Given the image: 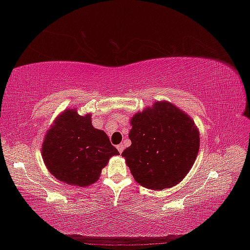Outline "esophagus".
Segmentation results:
<instances>
[{"mask_svg": "<svg viewBox=\"0 0 250 250\" xmlns=\"http://www.w3.org/2000/svg\"><path fill=\"white\" fill-rule=\"evenodd\" d=\"M117 149H118V151H119L120 153H121V152L124 151V149H125V145H124V143H121V145L118 146H117Z\"/></svg>", "mask_w": 250, "mask_h": 250, "instance_id": "34e87169", "label": "esophagus"}]
</instances>
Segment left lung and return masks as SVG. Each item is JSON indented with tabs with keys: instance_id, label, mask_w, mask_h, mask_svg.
<instances>
[{
	"instance_id": "1",
	"label": "left lung",
	"mask_w": 250,
	"mask_h": 250,
	"mask_svg": "<svg viewBox=\"0 0 250 250\" xmlns=\"http://www.w3.org/2000/svg\"><path fill=\"white\" fill-rule=\"evenodd\" d=\"M131 146L122 152L139 184L164 189L184 179L200 149L191 118L170 103H155L131 119Z\"/></svg>"
}]
</instances>
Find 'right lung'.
<instances>
[{
    "label": "right lung",
    "instance_id": "add662e5",
    "mask_svg": "<svg viewBox=\"0 0 250 250\" xmlns=\"http://www.w3.org/2000/svg\"><path fill=\"white\" fill-rule=\"evenodd\" d=\"M42 154L57 180L76 186H88L99 179L101 170L119 152L103 130L92 126L90 115L79 116L66 110L45 135Z\"/></svg>",
    "mask_w": 250,
    "mask_h": 250
}]
</instances>
